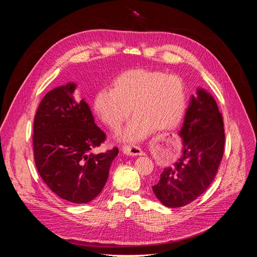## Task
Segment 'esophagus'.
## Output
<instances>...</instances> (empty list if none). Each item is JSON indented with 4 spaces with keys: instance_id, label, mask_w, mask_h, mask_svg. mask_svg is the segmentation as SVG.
I'll return each mask as SVG.
<instances>
[{
    "instance_id": "obj_1",
    "label": "esophagus",
    "mask_w": 257,
    "mask_h": 257,
    "mask_svg": "<svg viewBox=\"0 0 257 257\" xmlns=\"http://www.w3.org/2000/svg\"><path fill=\"white\" fill-rule=\"evenodd\" d=\"M124 154L129 155V156H139V155H143L144 152L142 151V149L140 147L136 146V145H126L123 147L121 149Z\"/></svg>"
}]
</instances>
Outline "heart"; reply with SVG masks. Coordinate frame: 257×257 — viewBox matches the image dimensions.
Returning a JSON list of instances; mask_svg holds the SVG:
<instances>
[{"mask_svg": "<svg viewBox=\"0 0 257 257\" xmlns=\"http://www.w3.org/2000/svg\"><path fill=\"white\" fill-rule=\"evenodd\" d=\"M186 103L183 80L159 71L131 70L116 76L111 88H101L93 98V110L103 123L117 131L136 114L123 139L138 142L156 131L174 128L182 117Z\"/></svg>", "mask_w": 257, "mask_h": 257, "instance_id": "heart-1", "label": "heart"}]
</instances>
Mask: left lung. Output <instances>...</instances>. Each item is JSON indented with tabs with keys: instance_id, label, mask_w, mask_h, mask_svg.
<instances>
[{
	"instance_id": "obj_1",
	"label": "left lung",
	"mask_w": 257,
	"mask_h": 257,
	"mask_svg": "<svg viewBox=\"0 0 257 257\" xmlns=\"http://www.w3.org/2000/svg\"><path fill=\"white\" fill-rule=\"evenodd\" d=\"M182 155L166 168L152 186L168 207H182L203 194L217 175L224 153V121L217 102L205 89L192 96L183 125Z\"/></svg>"
}]
</instances>
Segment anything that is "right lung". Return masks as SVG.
I'll return each instance as SVG.
<instances>
[{
  "label": "right lung",
  "mask_w": 257,
  "mask_h": 257,
  "mask_svg": "<svg viewBox=\"0 0 257 257\" xmlns=\"http://www.w3.org/2000/svg\"><path fill=\"white\" fill-rule=\"evenodd\" d=\"M75 83H67L50 90L40 102L34 117L33 152L36 169L50 190L81 204L102 192L118 149L91 153L106 134L94 124L88 104L75 101Z\"/></svg>",
  "instance_id": "1"
}]
</instances>
